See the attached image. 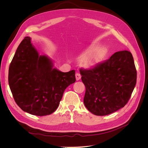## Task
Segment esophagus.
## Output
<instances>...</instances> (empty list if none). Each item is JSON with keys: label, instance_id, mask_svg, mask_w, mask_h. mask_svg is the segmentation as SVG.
I'll return each mask as SVG.
<instances>
[{"label": "esophagus", "instance_id": "obj_1", "mask_svg": "<svg viewBox=\"0 0 148 148\" xmlns=\"http://www.w3.org/2000/svg\"><path fill=\"white\" fill-rule=\"evenodd\" d=\"M75 77H76V79H77V81H78V80H79L80 79H81L82 76H81V75H80L79 73H76V75H75Z\"/></svg>", "mask_w": 148, "mask_h": 148}]
</instances>
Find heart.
I'll return each mask as SVG.
<instances>
[{
  "mask_svg": "<svg viewBox=\"0 0 148 148\" xmlns=\"http://www.w3.org/2000/svg\"><path fill=\"white\" fill-rule=\"evenodd\" d=\"M96 48V46H92L83 53L80 59V63L83 67L92 68L96 66L105 57L107 53L106 49L101 47L97 48L95 50V49Z\"/></svg>",
  "mask_w": 148,
  "mask_h": 148,
  "instance_id": "b5f03b06",
  "label": "heart"
}]
</instances>
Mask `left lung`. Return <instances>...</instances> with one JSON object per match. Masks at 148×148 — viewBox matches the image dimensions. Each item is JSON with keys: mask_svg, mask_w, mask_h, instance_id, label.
Wrapping results in <instances>:
<instances>
[{"mask_svg": "<svg viewBox=\"0 0 148 148\" xmlns=\"http://www.w3.org/2000/svg\"><path fill=\"white\" fill-rule=\"evenodd\" d=\"M79 71L86 87L84 106L96 115H109L123 107L136 83L133 57L128 51L115 52L95 68Z\"/></svg>", "mask_w": 148, "mask_h": 148, "instance_id": "left-lung-1", "label": "left lung"}]
</instances>
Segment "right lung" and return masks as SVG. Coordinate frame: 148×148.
<instances>
[{"instance_id": "obj_1", "label": "right lung", "mask_w": 148, "mask_h": 148, "mask_svg": "<svg viewBox=\"0 0 148 148\" xmlns=\"http://www.w3.org/2000/svg\"><path fill=\"white\" fill-rule=\"evenodd\" d=\"M75 81V70L65 73L53 68L52 60L39 55L29 36L18 47L8 70V84L17 105L38 116L53 113L65 89Z\"/></svg>"}]
</instances>
